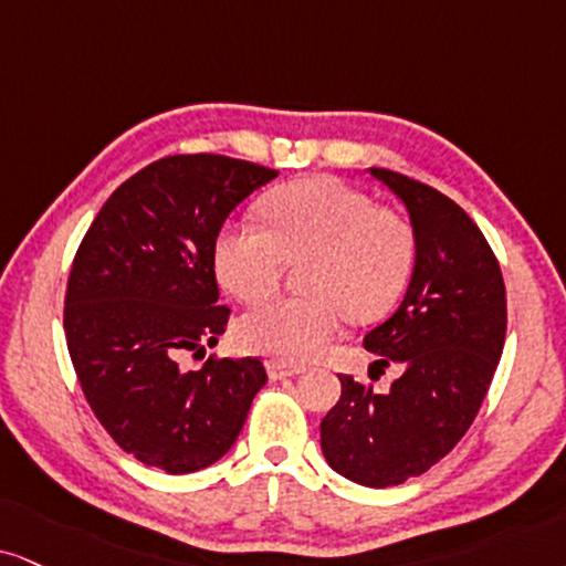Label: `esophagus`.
I'll use <instances>...</instances> for the list:
<instances>
[{
    "label": "esophagus",
    "mask_w": 566,
    "mask_h": 566,
    "mask_svg": "<svg viewBox=\"0 0 566 566\" xmlns=\"http://www.w3.org/2000/svg\"><path fill=\"white\" fill-rule=\"evenodd\" d=\"M304 369H306L304 365H289V361H277V359H270V361H268V375H270V380L294 378V375H302Z\"/></svg>",
    "instance_id": "esophagus-1"
}]
</instances>
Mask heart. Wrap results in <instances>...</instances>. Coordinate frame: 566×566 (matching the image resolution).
Returning a JSON list of instances; mask_svg holds the SVG:
<instances>
[{"label": "heart", "instance_id": "obj_1", "mask_svg": "<svg viewBox=\"0 0 566 566\" xmlns=\"http://www.w3.org/2000/svg\"><path fill=\"white\" fill-rule=\"evenodd\" d=\"M264 228L230 222L212 249L218 281L241 302L281 285L289 262L310 260L304 298H275L239 319L249 352L283 361L317 357L344 315L375 319L396 304L415 270V230L399 214L333 178H304L262 199Z\"/></svg>", "mask_w": 566, "mask_h": 566}]
</instances>
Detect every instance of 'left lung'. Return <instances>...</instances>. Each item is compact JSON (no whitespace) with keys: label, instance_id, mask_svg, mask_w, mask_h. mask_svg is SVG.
Listing matches in <instances>:
<instances>
[{"label":"left lung","instance_id":"obj_1","mask_svg":"<svg viewBox=\"0 0 566 566\" xmlns=\"http://www.w3.org/2000/svg\"><path fill=\"white\" fill-rule=\"evenodd\" d=\"M407 207L417 256L407 294L365 336L375 367L399 365L386 394L338 375L319 422L327 464L367 488L399 485L443 459L475 420L506 338V289L485 235L436 188L369 167Z\"/></svg>","mask_w":566,"mask_h":566}]
</instances>
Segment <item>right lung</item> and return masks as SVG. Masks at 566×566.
Here are the masks:
<instances>
[{
  "label": "right lung",
  "instance_id": "obj_1",
  "mask_svg": "<svg viewBox=\"0 0 566 566\" xmlns=\"http://www.w3.org/2000/svg\"><path fill=\"white\" fill-rule=\"evenodd\" d=\"M272 178L220 155L159 159L104 201L73 260L65 336L88 407L123 451L167 475L226 457L268 382L260 359H178L226 333L214 239Z\"/></svg>",
  "mask_w": 566,
  "mask_h": 566
}]
</instances>
